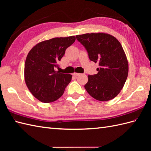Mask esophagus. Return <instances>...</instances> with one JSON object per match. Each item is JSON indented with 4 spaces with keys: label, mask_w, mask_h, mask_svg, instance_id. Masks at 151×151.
Instances as JSON below:
<instances>
[{
    "label": "esophagus",
    "mask_w": 151,
    "mask_h": 151,
    "mask_svg": "<svg viewBox=\"0 0 151 151\" xmlns=\"http://www.w3.org/2000/svg\"><path fill=\"white\" fill-rule=\"evenodd\" d=\"M73 76H78V75H81V74H80V73H74L73 74Z\"/></svg>",
    "instance_id": "1"
}]
</instances>
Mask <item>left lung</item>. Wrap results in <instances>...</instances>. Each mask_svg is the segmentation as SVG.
I'll return each mask as SVG.
<instances>
[{
  "mask_svg": "<svg viewBox=\"0 0 151 151\" xmlns=\"http://www.w3.org/2000/svg\"><path fill=\"white\" fill-rule=\"evenodd\" d=\"M87 50L89 60L99 63L97 74L88 75L84 86L93 98L108 101L119 93L127 81L129 63L120 42L110 34L99 32L76 36Z\"/></svg>",
  "mask_w": 151,
  "mask_h": 151,
  "instance_id": "left-lung-1",
  "label": "left lung"
}]
</instances>
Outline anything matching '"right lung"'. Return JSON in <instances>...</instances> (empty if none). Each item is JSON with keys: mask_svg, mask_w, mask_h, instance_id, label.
<instances>
[{"mask_svg": "<svg viewBox=\"0 0 151 151\" xmlns=\"http://www.w3.org/2000/svg\"><path fill=\"white\" fill-rule=\"evenodd\" d=\"M76 37H54L36 44L27 56L24 81L28 89L42 102H52L62 97L72 75L60 73L58 62Z\"/></svg>", "mask_w": 151, "mask_h": 151, "instance_id": "right-lung-1", "label": "right lung"}]
</instances>
